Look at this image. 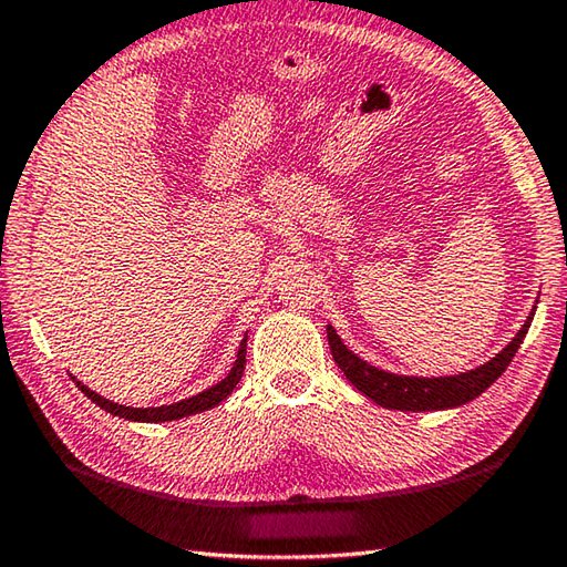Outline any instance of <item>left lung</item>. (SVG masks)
<instances>
[{
	"label": "left lung",
	"mask_w": 567,
	"mask_h": 567,
	"mask_svg": "<svg viewBox=\"0 0 567 567\" xmlns=\"http://www.w3.org/2000/svg\"><path fill=\"white\" fill-rule=\"evenodd\" d=\"M535 315V312H533ZM533 315L515 334L513 342L493 358L485 362L483 368H475L463 375L453 378H405V375H392V372L378 370L360 360L358 354L344 348L338 332L328 324V342L332 350V358L338 362V368L344 372L354 388H358L364 398L378 402L382 408L390 410H410V412H425V410H445V408H457L465 405V402L475 400L480 392H485L493 382L503 375L507 364L513 362L517 348H520L527 328H530Z\"/></svg>",
	"instance_id": "obj_1"
}]
</instances>
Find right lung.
I'll use <instances>...</instances> for the list:
<instances>
[{"label": "right lung", "mask_w": 567, "mask_h": 567, "mask_svg": "<svg viewBox=\"0 0 567 567\" xmlns=\"http://www.w3.org/2000/svg\"><path fill=\"white\" fill-rule=\"evenodd\" d=\"M245 354H247V334H245L243 344H239L237 360L233 364V370H229V375L223 382H217L215 388L199 392V395H195V398H187V400H182V402H175V405H162V408H124V405H117V402H112V400H104L102 395H97V392H92L90 388H84L80 380H74V382H76V388H80L84 395H87L94 402V405H100L102 410H107V412H112V415H117V417L134 420V422L182 420V417H187V415H195V412H205L209 408L219 405V402H223L229 395V392L235 390L239 378H243V370H245V362H247Z\"/></svg>", "instance_id": "obj_1"}]
</instances>
